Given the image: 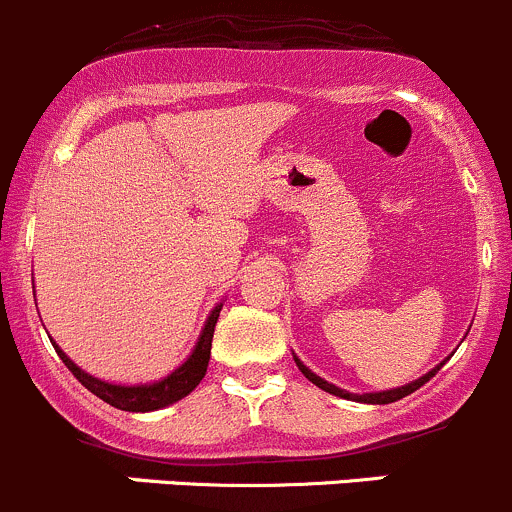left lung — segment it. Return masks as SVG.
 I'll return each mask as SVG.
<instances>
[{
	"label": "left lung",
	"mask_w": 512,
	"mask_h": 512,
	"mask_svg": "<svg viewBox=\"0 0 512 512\" xmlns=\"http://www.w3.org/2000/svg\"><path fill=\"white\" fill-rule=\"evenodd\" d=\"M293 360H295V365H298V370L305 374V377L310 379V382L315 384V387H320V389H325V392H330V394H335V397H340V399H350V402H362V404H392V402H397V399H402V397H407V394H412V392H416V389L419 387H424L426 382H429L431 377H434L436 374V370H441V367H444V362L449 360V357H446L444 362H439V365L434 367V370L431 372H426L424 377H419V379H414V382H409V384H404V387H394V389H382V392H367V394H355V392H347V389H340V387H335V384H330V382H325L323 377H318V374H315L313 370H308V367L303 365V362L298 360V357L293 355Z\"/></svg>",
	"instance_id": "1"
}]
</instances>
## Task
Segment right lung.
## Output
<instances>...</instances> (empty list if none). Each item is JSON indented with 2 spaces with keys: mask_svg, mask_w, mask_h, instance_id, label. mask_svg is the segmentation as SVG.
<instances>
[{
  "mask_svg": "<svg viewBox=\"0 0 512 512\" xmlns=\"http://www.w3.org/2000/svg\"><path fill=\"white\" fill-rule=\"evenodd\" d=\"M221 305L224 303H217L212 308V313H209L207 323H204L202 333H199L197 342H194V350L189 352L187 360H184L177 370L167 374V377L150 384H113L105 382V379L93 377V374L81 370V367H78L76 362L51 340V335L49 340L51 345H54V350L59 352L63 365L73 372V377H76L88 392H93L96 397L103 399V402H108L110 407L123 409V412H157V409H165L170 407V404L179 402V399L187 397V394L202 382L204 374H207L209 355H212V337L214 328H217Z\"/></svg>",
  "mask_w": 512,
  "mask_h": 512,
  "instance_id": "right-lung-1",
  "label": "right lung"
}]
</instances>
